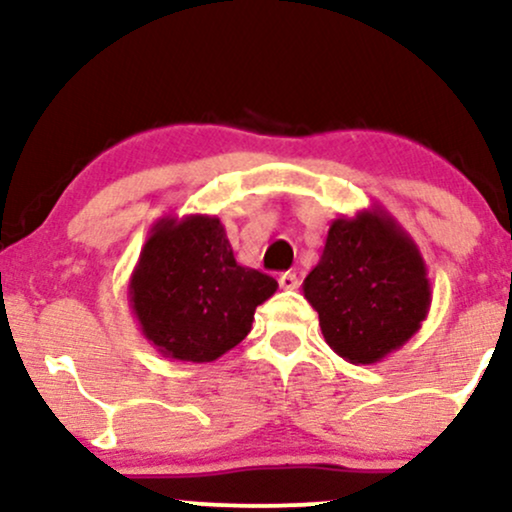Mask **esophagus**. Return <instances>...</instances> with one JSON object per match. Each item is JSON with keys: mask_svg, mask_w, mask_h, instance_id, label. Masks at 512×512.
<instances>
[{"mask_svg": "<svg viewBox=\"0 0 512 512\" xmlns=\"http://www.w3.org/2000/svg\"><path fill=\"white\" fill-rule=\"evenodd\" d=\"M298 284H301V281H298V276L293 274V272H284V274L279 276V286L284 291H296Z\"/></svg>", "mask_w": 512, "mask_h": 512, "instance_id": "34e87169", "label": "esophagus"}]
</instances>
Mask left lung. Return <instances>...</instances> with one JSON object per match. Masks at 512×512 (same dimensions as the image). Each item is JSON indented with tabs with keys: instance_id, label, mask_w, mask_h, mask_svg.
Listing matches in <instances>:
<instances>
[{
	"instance_id": "left-lung-1",
	"label": "left lung",
	"mask_w": 512,
	"mask_h": 512,
	"mask_svg": "<svg viewBox=\"0 0 512 512\" xmlns=\"http://www.w3.org/2000/svg\"><path fill=\"white\" fill-rule=\"evenodd\" d=\"M303 293L325 342L349 363H378L421 330L431 279L419 248L385 209L334 219Z\"/></svg>"
}]
</instances>
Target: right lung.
Segmentation results:
<instances>
[{
	"instance_id": "right-lung-1",
	"label": "right lung",
	"mask_w": 512,
	"mask_h": 512,
	"mask_svg": "<svg viewBox=\"0 0 512 512\" xmlns=\"http://www.w3.org/2000/svg\"><path fill=\"white\" fill-rule=\"evenodd\" d=\"M272 276L233 257L219 216H163L129 276V308L161 356L209 363L248 337Z\"/></svg>"
}]
</instances>
